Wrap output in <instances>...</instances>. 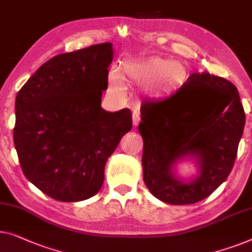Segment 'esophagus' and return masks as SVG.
Returning <instances> with one entry per match:
<instances>
[{
	"label": "esophagus",
	"mask_w": 252,
	"mask_h": 252,
	"mask_svg": "<svg viewBox=\"0 0 252 252\" xmlns=\"http://www.w3.org/2000/svg\"><path fill=\"white\" fill-rule=\"evenodd\" d=\"M140 120H141L140 112H138L137 110H134L133 111V125L137 126L138 124H140Z\"/></svg>",
	"instance_id": "1"
}]
</instances>
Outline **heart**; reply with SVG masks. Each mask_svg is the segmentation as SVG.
Returning <instances> with one entry per match:
<instances>
[{"mask_svg": "<svg viewBox=\"0 0 252 252\" xmlns=\"http://www.w3.org/2000/svg\"><path fill=\"white\" fill-rule=\"evenodd\" d=\"M122 71L112 67L108 74L109 90L112 93L123 94L126 81L147 92L155 99H168L181 92L189 81V69L187 63L170 58L149 57L127 60Z\"/></svg>", "mask_w": 252, "mask_h": 252, "instance_id": "heart-1", "label": "heart"}]
</instances>
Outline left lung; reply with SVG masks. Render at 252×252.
Instances as JSON below:
<instances>
[{
    "mask_svg": "<svg viewBox=\"0 0 252 252\" xmlns=\"http://www.w3.org/2000/svg\"><path fill=\"white\" fill-rule=\"evenodd\" d=\"M141 120L144 183L157 199L180 206L206 199L228 177L246 114L231 82L196 72L176 95L142 104ZM188 156L199 174L183 181L173 167Z\"/></svg>",
    "mask_w": 252,
    "mask_h": 252,
    "instance_id": "1",
    "label": "left lung"
}]
</instances>
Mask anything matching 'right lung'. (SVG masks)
I'll list each match as a JSON object with an SVG mask.
<instances>
[{"mask_svg": "<svg viewBox=\"0 0 252 252\" xmlns=\"http://www.w3.org/2000/svg\"><path fill=\"white\" fill-rule=\"evenodd\" d=\"M111 43L53 57L16 97L14 147L27 180L51 198L82 201L103 184L104 167L132 129V112L105 111Z\"/></svg>", "mask_w": 252, "mask_h": 252, "instance_id": "right-lung-1", "label": "right lung"}]
</instances>
